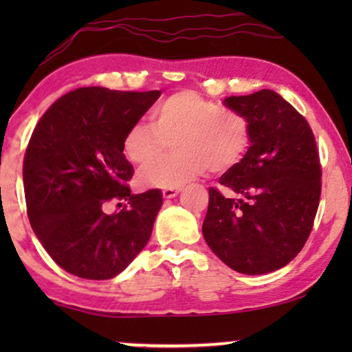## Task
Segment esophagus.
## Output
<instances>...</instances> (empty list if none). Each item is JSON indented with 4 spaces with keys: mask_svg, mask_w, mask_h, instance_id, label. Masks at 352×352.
<instances>
[{
    "mask_svg": "<svg viewBox=\"0 0 352 352\" xmlns=\"http://www.w3.org/2000/svg\"><path fill=\"white\" fill-rule=\"evenodd\" d=\"M179 192L181 189H165L162 194H163V199H173V197H176Z\"/></svg>",
    "mask_w": 352,
    "mask_h": 352,
    "instance_id": "obj_1",
    "label": "esophagus"
}]
</instances>
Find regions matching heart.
I'll list each match as a JSON object with an SVG mask.
<instances>
[{"mask_svg": "<svg viewBox=\"0 0 352 352\" xmlns=\"http://www.w3.org/2000/svg\"><path fill=\"white\" fill-rule=\"evenodd\" d=\"M151 122L152 126L134 123L122 142L128 162L136 166L149 163L139 181L151 189H179L208 168L214 173L232 170L250 147L247 120L194 91L162 100L152 110ZM171 142L177 153L154 162Z\"/></svg>", "mask_w": 352, "mask_h": 352, "instance_id": "heart-1", "label": "heart"}]
</instances>
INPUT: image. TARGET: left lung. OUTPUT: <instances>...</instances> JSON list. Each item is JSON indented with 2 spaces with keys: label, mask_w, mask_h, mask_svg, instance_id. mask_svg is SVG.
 <instances>
[{
  "label": "left lung",
  "mask_w": 352,
  "mask_h": 352,
  "mask_svg": "<svg viewBox=\"0 0 352 352\" xmlns=\"http://www.w3.org/2000/svg\"><path fill=\"white\" fill-rule=\"evenodd\" d=\"M248 122L250 147L219 177L235 197L210 189L201 232L230 269L259 276L287 266L309 237L320 199V162L306 118L272 89L230 96Z\"/></svg>",
  "instance_id": "left-lung-1"
}]
</instances>
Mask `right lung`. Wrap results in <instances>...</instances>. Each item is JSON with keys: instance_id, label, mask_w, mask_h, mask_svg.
Instances as JSON below:
<instances>
[{"instance_id": "1", "label": "right lung", "mask_w": 352, "mask_h": 352, "mask_svg": "<svg viewBox=\"0 0 352 352\" xmlns=\"http://www.w3.org/2000/svg\"><path fill=\"white\" fill-rule=\"evenodd\" d=\"M160 94L80 88L57 99L33 129L22 170L28 219L64 271L107 280L151 239L163 195L131 194L134 170L122 142ZM110 199L124 201V210L105 214Z\"/></svg>"}]
</instances>
